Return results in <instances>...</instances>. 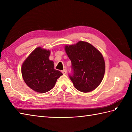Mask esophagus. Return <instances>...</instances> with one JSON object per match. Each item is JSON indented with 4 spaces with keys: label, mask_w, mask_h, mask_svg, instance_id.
Segmentation results:
<instances>
[{
    "label": "esophagus",
    "mask_w": 132,
    "mask_h": 132,
    "mask_svg": "<svg viewBox=\"0 0 132 132\" xmlns=\"http://www.w3.org/2000/svg\"><path fill=\"white\" fill-rule=\"evenodd\" d=\"M62 72L63 75H65V74H66V73H67V70H66V69H64L62 71Z\"/></svg>",
    "instance_id": "1"
}]
</instances>
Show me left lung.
I'll use <instances>...</instances> for the list:
<instances>
[{
    "mask_svg": "<svg viewBox=\"0 0 132 132\" xmlns=\"http://www.w3.org/2000/svg\"><path fill=\"white\" fill-rule=\"evenodd\" d=\"M64 50L71 62L73 75L70 78L74 87L82 92L96 89L104 76L105 64L99 50L87 42L66 45Z\"/></svg>",
    "mask_w": 132,
    "mask_h": 132,
    "instance_id": "8db88e82",
    "label": "left lung"
}]
</instances>
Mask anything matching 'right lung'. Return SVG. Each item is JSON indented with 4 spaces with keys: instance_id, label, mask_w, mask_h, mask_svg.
<instances>
[{
    "instance_id": "add662e5",
    "label": "right lung",
    "mask_w": 132,
    "mask_h": 132,
    "mask_svg": "<svg viewBox=\"0 0 132 132\" xmlns=\"http://www.w3.org/2000/svg\"><path fill=\"white\" fill-rule=\"evenodd\" d=\"M49 50L38 47L30 53L21 66V74L29 88L39 93L52 89L63 74L54 69V62L49 60Z\"/></svg>"
}]
</instances>
